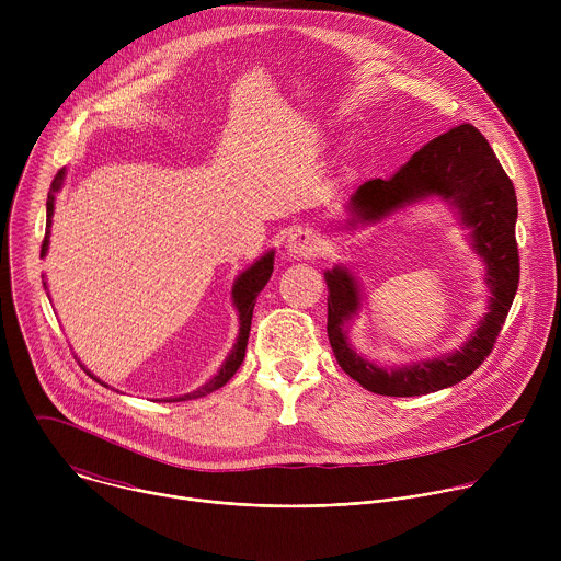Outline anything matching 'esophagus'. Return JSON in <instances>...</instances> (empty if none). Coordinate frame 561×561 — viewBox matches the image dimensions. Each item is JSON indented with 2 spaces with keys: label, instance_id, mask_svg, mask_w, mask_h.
Here are the masks:
<instances>
[{
  "label": "esophagus",
  "instance_id": "1",
  "mask_svg": "<svg viewBox=\"0 0 561 561\" xmlns=\"http://www.w3.org/2000/svg\"><path fill=\"white\" fill-rule=\"evenodd\" d=\"M286 251H288V255L295 257V260H306V257H310V255L317 251V234H314L312 230H304V228L295 230V232L288 237Z\"/></svg>",
  "mask_w": 561,
  "mask_h": 561
}]
</instances>
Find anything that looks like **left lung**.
Instances as JSON below:
<instances>
[{"mask_svg":"<svg viewBox=\"0 0 561 561\" xmlns=\"http://www.w3.org/2000/svg\"><path fill=\"white\" fill-rule=\"evenodd\" d=\"M426 197L448 202L459 213L461 224L470 228L472 251L486 264V284L491 290L489 312L479 319L474 333L459 351L407 366L381 368L357 355L346 335V327L362 304L357 279L346 266L327 271V331L335 359L346 375L377 394L415 397L466 379L491 355L517 293L515 188L486 137L474 126L461 124L450 128L422 146L392 178L362 184L346 204L351 215L346 224L351 228L377 224L394 210Z\"/></svg>","mask_w":561,"mask_h":561,"instance_id":"obj_1","label":"left lung"}]
</instances>
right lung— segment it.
<instances>
[{"mask_svg":"<svg viewBox=\"0 0 561 561\" xmlns=\"http://www.w3.org/2000/svg\"><path fill=\"white\" fill-rule=\"evenodd\" d=\"M64 178H66V169H61L48 191V199H46V234L42 242V257H46L48 253V234H50V224H53V210H55V195L57 191L64 186ZM273 264H275V253L268 251L264 257H260L251 268H247L242 275H239L232 284V304L239 312V335L237 342L230 351V355L224 359L221 368L217 370V375L213 379H208L204 386H199L193 392L180 394V397H169L164 402H186V399H197V397H206L213 390L221 388L234 373L237 368L242 366L244 355H247V344H249V333H251V319H253V308H255V299L262 293V288L268 284L271 275H273ZM89 373V370H87ZM91 375V373H89ZM93 377V375H91ZM98 379V377H93ZM100 381V379H98ZM102 386H106L104 381H100Z\"/></svg>","mask_w":561,"mask_h":561,"instance_id":"add662e5","label":"right lung"}]
</instances>
